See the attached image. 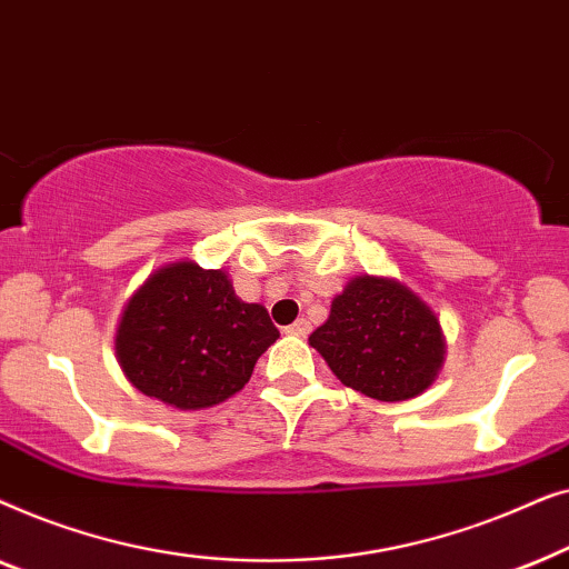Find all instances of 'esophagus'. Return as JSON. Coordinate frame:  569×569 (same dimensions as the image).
I'll use <instances>...</instances> for the list:
<instances>
[{"mask_svg":"<svg viewBox=\"0 0 569 569\" xmlns=\"http://www.w3.org/2000/svg\"><path fill=\"white\" fill-rule=\"evenodd\" d=\"M308 331H310V323L306 318H298L292 326H287V333H292V337H306Z\"/></svg>","mask_w":569,"mask_h":569,"instance_id":"34e87169","label":"esophagus"}]
</instances>
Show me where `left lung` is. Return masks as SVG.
Instances as JSON below:
<instances>
[{
  "label": "left lung",
  "instance_id": "8db88e82",
  "mask_svg": "<svg viewBox=\"0 0 569 569\" xmlns=\"http://www.w3.org/2000/svg\"><path fill=\"white\" fill-rule=\"evenodd\" d=\"M341 383L378 401L415 399L438 378L446 357L438 316L407 284L355 277L331 302L329 321L310 333Z\"/></svg>",
  "mask_w": 569,
  "mask_h": 569
}]
</instances>
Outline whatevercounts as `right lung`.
Instances as JSON below:
<instances>
[{
    "instance_id": "add662e5",
    "label": "right lung",
    "mask_w": 569,
    "mask_h": 569,
    "mask_svg": "<svg viewBox=\"0 0 569 569\" xmlns=\"http://www.w3.org/2000/svg\"><path fill=\"white\" fill-rule=\"evenodd\" d=\"M279 339L267 308L243 302L222 269L168 263L131 295L116 331L129 383L173 409L214 407Z\"/></svg>"
}]
</instances>
